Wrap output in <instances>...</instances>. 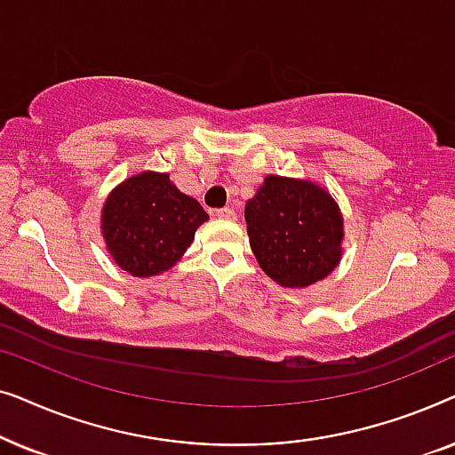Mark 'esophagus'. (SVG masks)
I'll return each instance as SVG.
<instances>
[{
    "instance_id": "1",
    "label": "esophagus",
    "mask_w": 455,
    "mask_h": 455,
    "mask_svg": "<svg viewBox=\"0 0 455 455\" xmlns=\"http://www.w3.org/2000/svg\"><path fill=\"white\" fill-rule=\"evenodd\" d=\"M215 215L220 217V220H226V221H234V220H235V211H234V209H229V207L215 211Z\"/></svg>"
}]
</instances>
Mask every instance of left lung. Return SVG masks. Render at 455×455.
Returning a JSON list of instances; mask_svg holds the SVG:
<instances>
[{
  "instance_id": "1",
  "label": "left lung",
  "mask_w": 455,
  "mask_h": 455,
  "mask_svg": "<svg viewBox=\"0 0 455 455\" xmlns=\"http://www.w3.org/2000/svg\"><path fill=\"white\" fill-rule=\"evenodd\" d=\"M244 217L259 267L282 288H308L339 265L344 215L313 180L269 173L246 201Z\"/></svg>"
}]
</instances>
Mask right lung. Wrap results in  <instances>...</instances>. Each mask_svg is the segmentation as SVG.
Here are the masks:
<instances>
[{"label": "right lung", "instance_id": "1", "mask_svg": "<svg viewBox=\"0 0 455 455\" xmlns=\"http://www.w3.org/2000/svg\"><path fill=\"white\" fill-rule=\"evenodd\" d=\"M209 220L196 198L178 190L170 173L140 172L116 186L101 209L105 251L132 277L172 269Z\"/></svg>", "mask_w": 455, "mask_h": 455}]
</instances>
